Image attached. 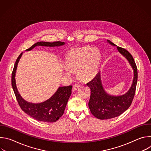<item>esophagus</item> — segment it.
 I'll list each match as a JSON object with an SVG mask.
<instances>
[{"instance_id":"34e87169","label":"esophagus","mask_w":151,"mask_h":151,"mask_svg":"<svg viewBox=\"0 0 151 151\" xmlns=\"http://www.w3.org/2000/svg\"><path fill=\"white\" fill-rule=\"evenodd\" d=\"M81 87V85L80 84H78V83H76L75 85H73V89H72V91L73 92L75 91L78 88H79Z\"/></svg>"}]
</instances>
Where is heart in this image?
<instances>
[{
  "label": "heart",
  "instance_id": "1",
  "mask_svg": "<svg viewBox=\"0 0 151 151\" xmlns=\"http://www.w3.org/2000/svg\"><path fill=\"white\" fill-rule=\"evenodd\" d=\"M100 63V54L96 49L83 47L72 50L65 61L69 70L66 74L70 75L71 72L77 71L79 78L82 81H89L96 75Z\"/></svg>",
  "mask_w": 151,
  "mask_h": 151
}]
</instances>
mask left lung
Wrapping results in <instances>:
<instances>
[{
  "instance_id": "8db88e82",
  "label": "left lung",
  "mask_w": 151,
  "mask_h": 151,
  "mask_svg": "<svg viewBox=\"0 0 151 151\" xmlns=\"http://www.w3.org/2000/svg\"><path fill=\"white\" fill-rule=\"evenodd\" d=\"M109 44L116 46L113 42L107 40ZM117 50L132 67L134 78L132 87L125 94L114 96L107 94L103 88L99 72L96 77L87 83L91 90V96L88 107L91 114L100 119H107L119 116L130 106L134 99L137 82V69L132 54L125 49L117 47Z\"/></svg>"
}]
</instances>
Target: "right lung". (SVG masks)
<instances>
[{
	"mask_svg": "<svg viewBox=\"0 0 151 151\" xmlns=\"http://www.w3.org/2000/svg\"><path fill=\"white\" fill-rule=\"evenodd\" d=\"M64 44V42L60 41L54 42H39L26 50L30 51L36 46L54 47L62 46ZM22 54L23 53L20 54L15 61L11 79L12 87L19 106L22 111L37 121L46 122H56L64 114L68 100L72 94V86L59 87L55 94L44 102L32 103L26 101L20 96L17 90L15 78L18 63Z\"/></svg>",
	"mask_w": 151,
	"mask_h": 151,
	"instance_id": "right-lung-1",
	"label": "right lung"
}]
</instances>
